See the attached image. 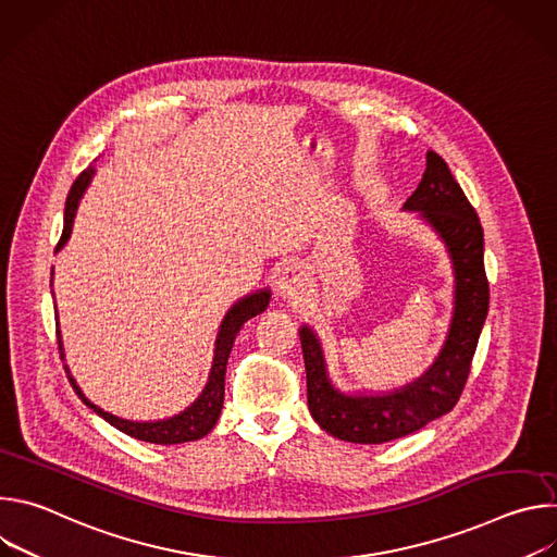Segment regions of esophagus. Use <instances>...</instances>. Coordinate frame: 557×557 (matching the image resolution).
I'll return each instance as SVG.
<instances>
[{"label": "esophagus", "mask_w": 557, "mask_h": 557, "mask_svg": "<svg viewBox=\"0 0 557 557\" xmlns=\"http://www.w3.org/2000/svg\"><path fill=\"white\" fill-rule=\"evenodd\" d=\"M304 286H306V275H304L301 267L288 264V267L282 269L280 280H277V290H280L282 295L295 297V295H299V293L304 290Z\"/></svg>", "instance_id": "obj_1"}]
</instances>
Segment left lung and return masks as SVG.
<instances>
[{
  "instance_id": "8db88e82",
  "label": "left lung",
  "mask_w": 557,
  "mask_h": 557,
  "mask_svg": "<svg viewBox=\"0 0 557 557\" xmlns=\"http://www.w3.org/2000/svg\"><path fill=\"white\" fill-rule=\"evenodd\" d=\"M406 209L441 233L456 271V310L449 337L436 363L417 383L387 396H344L326 379L324 357L310 329L299 331L306 363L308 410L329 434L350 443H387L408 436L451 412L471 372V359L490 308L485 243L479 213L471 207L447 163L428 151V168Z\"/></svg>"
}]
</instances>
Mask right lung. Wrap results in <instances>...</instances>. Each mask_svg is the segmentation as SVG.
I'll list each match as a JSON object with an SVG mask.
<instances>
[{"label": "right lung", "instance_id": "add662e5", "mask_svg": "<svg viewBox=\"0 0 557 557\" xmlns=\"http://www.w3.org/2000/svg\"><path fill=\"white\" fill-rule=\"evenodd\" d=\"M90 176H92V170H84L82 174L76 176V181L72 183L70 191H67V200H65V213H63V233L59 237L57 243V251L65 245V240L70 237V231H72V220H74V211H76V205H78V198L84 196L88 183H90ZM269 293H256L247 299H243L240 304H235L228 314L224 317L222 322V329H220V335H218V342H215V357H213V368H211V374H209V383L207 387L202 389L200 399L187 408L183 414L174 417V419H168V421H156V423H136V421H125V419H119L110 412H103L101 408H97L95 404H90L84 392L78 389V385L74 383L72 376L70 383L74 387V392L78 394V399H82L86 406H90L99 417H103L110 425H114L116 430L125 432L127 436L132 438H138V441H147V443H156V445H176V443H187V441H196V438H202L205 434L211 432V428L215 425L218 417H220V410H222V401H224V372H226V359H228V352H231V346L235 342V335L240 333L243 324L249 322L251 317L264 312L267 304H269ZM57 342H59V350L61 348V337H59V331H57ZM63 355V352H61ZM67 370V368H65Z\"/></svg>", "mask_w": 557, "mask_h": 557}]
</instances>
